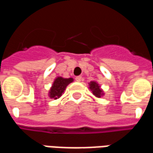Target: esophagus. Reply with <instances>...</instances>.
I'll return each instance as SVG.
<instances>
[{
  "instance_id": "esophagus-1",
  "label": "esophagus",
  "mask_w": 153,
  "mask_h": 153,
  "mask_svg": "<svg viewBox=\"0 0 153 153\" xmlns=\"http://www.w3.org/2000/svg\"><path fill=\"white\" fill-rule=\"evenodd\" d=\"M75 80H76L77 82H81V81H82V77L77 76L76 78H75Z\"/></svg>"
}]
</instances>
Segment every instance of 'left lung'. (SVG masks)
I'll return each mask as SVG.
<instances>
[{
  "instance_id": "obj_1",
  "label": "left lung",
  "mask_w": 153,
  "mask_h": 153,
  "mask_svg": "<svg viewBox=\"0 0 153 153\" xmlns=\"http://www.w3.org/2000/svg\"><path fill=\"white\" fill-rule=\"evenodd\" d=\"M88 88L92 91L93 94L96 97L100 98L105 95L104 91L101 88V85L97 81H91L90 83H88Z\"/></svg>"
}]
</instances>
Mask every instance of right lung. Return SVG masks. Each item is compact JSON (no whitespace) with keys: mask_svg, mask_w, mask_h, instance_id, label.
I'll return each mask as SVG.
<instances>
[{"mask_svg":"<svg viewBox=\"0 0 153 153\" xmlns=\"http://www.w3.org/2000/svg\"><path fill=\"white\" fill-rule=\"evenodd\" d=\"M74 81L73 78H63V77L58 76L56 77L54 82L52 83V85L51 87L50 90L48 92V96L50 98L53 99H58L65 92L66 87L72 83Z\"/></svg>","mask_w":153,"mask_h":153,"instance_id":"add662e5","label":"right lung"}]
</instances>
